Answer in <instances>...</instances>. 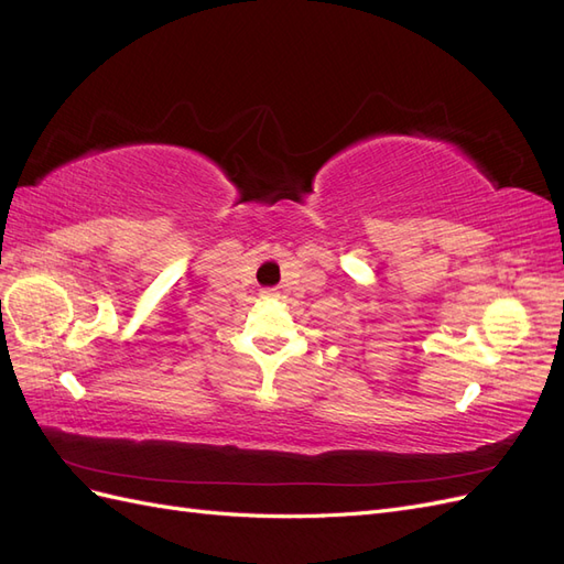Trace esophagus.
<instances>
[{
    "label": "esophagus",
    "instance_id": "obj_1",
    "mask_svg": "<svg viewBox=\"0 0 564 564\" xmlns=\"http://www.w3.org/2000/svg\"><path fill=\"white\" fill-rule=\"evenodd\" d=\"M278 292H275V289H263V292H261V296H265V299H270V296H275Z\"/></svg>",
    "mask_w": 564,
    "mask_h": 564
}]
</instances>
